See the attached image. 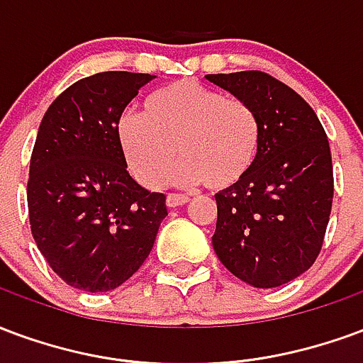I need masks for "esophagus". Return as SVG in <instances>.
Masks as SVG:
<instances>
[{"label": "esophagus", "mask_w": 363, "mask_h": 363, "mask_svg": "<svg viewBox=\"0 0 363 363\" xmlns=\"http://www.w3.org/2000/svg\"><path fill=\"white\" fill-rule=\"evenodd\" d=\"M187 197L185 195H178V193H168V197H166V205L170 208H176V207H182L187 203Z\"/></svg>", "instance_id": "obj_1"}]
</instances>
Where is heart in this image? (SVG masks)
Listing matches in <instances>:
<instances>
[{
	"instance_id": "heart-1",
	"label": "heart",
	"mask_w": 363,
	"mask_h": 363,
	"mask_svg": "<svg viewBox=\"0 0 363 363\" xmlns=\"http://www.w3.org/2000/svg\"><path fill=\"white\" fill-rule=\"evenodd\" d=\"M261 121L250 104L226 98L197 81H176L145 100V113L125 112L118 139L133 176L155 189L168 179L228 189L240 184L257 160Z\"/></svg>"
}]
</instances>
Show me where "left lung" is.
Returning a JSON list of instances; mask_svg holds the SVG:
<instances>
[{"instance_id": "left-lung-1", "label": "left lung", "mask_w": 363, "mask_h": 363, "mask_svg": "<svg viewBox=\"0 0 363 363\" xmlns=\"http://www.w3.org/2000/svg\"><path fill=\"white\" fill-rule=\"evenodd\" d=\"M261 121V149L250 174L214 195L216 257L253 288H277L315 263L333 207L327 133L296 91L261 71L207 75Z\"/></svg>"}]
</instances>
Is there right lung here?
<instances>
[{
    "mask_svg": "<svg viewBox=\"0 0 363 363\" xmlns=\"http://www.w3.org/2000/svg\"><path fill=\"white\" fill-rule=\"evenodd\" d=\"M155 75L104 71L55 98L36 135L26 185L34 242L69 286L108 292L149 257L166 218L164 193L129 172L118 120Z\"/></svg>",
    "mask_w": 363,
    "mask_h": 363,
    "instance_id": "1",
    "label": "right lung"
}]
</instances>
